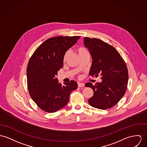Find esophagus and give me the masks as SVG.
Wrapping results in <instances>:
<instances>
[{"instance_id": "1", "label": "esophagus", "mask_w": 147, "mask_h": 147, "mask_svg": "<svg viewBox=\"0 0 147 147\" xmlns=\"http://www.w3.org/2000/svg\"><path fill=\"white\" fill-rule=\"evenodd\" d=\"M78 86L79 87H84V84L83 83L78 82Z\"/></svg>"}]
</instances>
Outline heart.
Returning <instances> with one entry per match:
<instances>
[{
	"label": "heart",
	"mask_w": 147,
	"mask_h": 147,
	"mask_svg": "<svg viewBox=\"0 0 147 147\" xmlns=\"http://www.w3.org/2000/svg\"><path fill=\"white\" fill-rule=\"evenodd\" d=\"M77 50V53H78L79 57L83 55V54H86V53H88V50H87L86 48H84V47H78L77 48V50ZM68 54H69V53H68V51L65 53L64 56V59H63L64 61L66 60L67 57H68Z\"/></svg>",
	"instance_id": "1"
}]
</instances>
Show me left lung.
Listing matches in <instances>:
<instances>
[{
    "label": "left lung",
    "mask_w": 147,
    "mask_h": 147,
    "mask_svg": "<svg viewBox=\"0 0 147 147\" xmlns=\"http://www.w3.org/2000/svg\"><path fill=\"white\" fill-rule=\"evenodd\" d=\"M84 44L90 53L92 64L90 75L101 76L102 82L94 86L85 85L93 90L88 100L90 106L101 110L113 107L122 98L128 82V71L125 62L113 46L98 38H84Z\"/></svg>",
    "instance_id": "1"
}]
</instances>
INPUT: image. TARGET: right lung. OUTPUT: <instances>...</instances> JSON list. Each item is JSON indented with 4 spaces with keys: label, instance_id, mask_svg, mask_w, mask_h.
I'll list each match as a JSON object with an SVG mask.
<instances>
[{
    "label": "right lung",
    "instance_id": "obj_1",
    "mask_svg": "<svg viewBox=\"0 0 147 147\" xmlns=\"http://www.w3.org/2000/svg\"><path fill=\"white\" fill-rule=\"evenodd\" d=\"M79 38L60 36L48 38L37 47L28 61L27 80L30 95L45 112L55 113L63 108L71 92L78 87L74 80L62 85L55 76L63 67L65 53Z\"/></svg>",
    "mask_w": 147,
    "mask_h": 147
}]
</instances>
